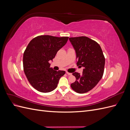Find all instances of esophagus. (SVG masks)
Here are the masks:
<instances>
[{
    "label": "esophagus",
    "instance_id": "obj_1",
    "mask_svg": "<svg viewBox=\"0 0 130 130\" xmlns=\"http://www.w3.org/2000/svg\"><path fill=\"white\" fill-rule=\"evenodd\" d=\"M66 74H67V75H72V73H68V72H66Z\"/></svg>",
    "mask_w": 130,
    "mask_h": 130
}]
</instances>
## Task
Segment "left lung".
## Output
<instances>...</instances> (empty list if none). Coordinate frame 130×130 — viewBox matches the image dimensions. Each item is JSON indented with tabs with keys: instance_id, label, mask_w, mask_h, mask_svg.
I'll list each match as a JSON object with an SVG mask.
<instances>
[{
	"instance_id": "1",
	"label": "left lung",
	"mask_w": 130,
	"mask_h": 130,
	"mask_svg": "<svg viewBox=\"0 0 130 130\" xmlns=\"http://www.w3.org/2000/svg\"><path fill=\"white\" fill-rule=\"evenodd\" d=\"M76 54L77 66L84 68L82 74L73 73L76 81L72 88L78 93H85L98 84L104 74L105 58L100 45L86 36L69 38Z\"/></svg>"
}]
</instances>
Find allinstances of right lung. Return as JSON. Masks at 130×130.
Returning <instances> with one entry per match:
<instances>
[{"mask_svg":"<svg viewBox=\"0 0 130 130\" xmlns=\"http://www.w3.org/2000/svg\"><path fill=\"white\" fill-rule=\"evenodd\" d=\"M68 37L42 35L33 38L23 54V68L29 83L38 91L48 93L55 89L65 71L53 70L49 61L55 57Z\"/></svg>","mask_w":130,"mask_h":130,"instance_id":"add662e5","label":"right lung"}]
</instances>
